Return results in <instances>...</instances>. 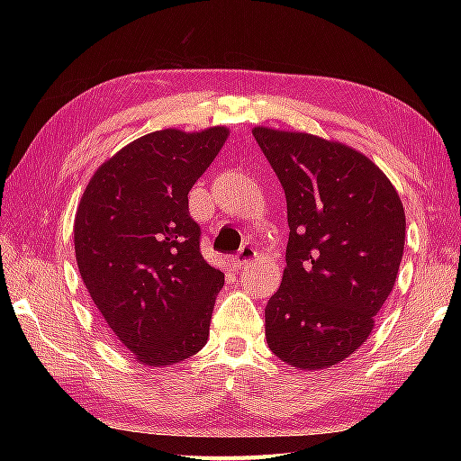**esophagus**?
Segmentation results:
<instances>
[{
	"label": "esophagus",
	"mask_w": 461,
	"mask_h": 461,
	"mask_svg": "<svg viewBox=\"0 0 461 461\" xmlns=\"http://www.w3.org/2000/svg\"><path fill=\"white\" fill-rule=\"evenodd\" d=\"M256 256H258V253H256V249H253L251 246H243V248L238 251V256L233 258V266H236V267H243V266H246V263L256 259Z\"/></svg>",
	"instance_id": "1"
}]
</instances>
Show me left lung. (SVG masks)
<instances>
[{"instance_id":"left-lung-1","label":"left lung","mask_w":461,"mask_h":461,"mask_svg":"<svg viewBox=\"0 0 461 461\" xmlns=\"http://www.w3.org/2000/svg\"><path fill=\"white\" fill-rule=\"evenodd\" d=\"M285 190L289 241L281 287L266 307L271 352L322 370L368 339L396 283L406 215L378 166L347 144L256 126Z\"/></svg>"}]
</instances>
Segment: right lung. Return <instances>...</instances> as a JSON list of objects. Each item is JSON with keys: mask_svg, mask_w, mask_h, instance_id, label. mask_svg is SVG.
Wrapping results in <instances>:
<instances>
[{"mask_svg": "<svg viewBox=\"0 0 461 461\" xmlns=\"http://www.w3.org/2000/svg\"><path fill=\"white\" fill-rule=\"evenodd\" d=\"M228 134L225 126L144 134L99 166L77 208L83 283L142 365H174L208 342L223 273L202 258L188 192Z\"/></svg>", "mask_w": 461, "mask_h": 461, "instance_id": "add662e5", "label": "right lung"}]
</instances>
